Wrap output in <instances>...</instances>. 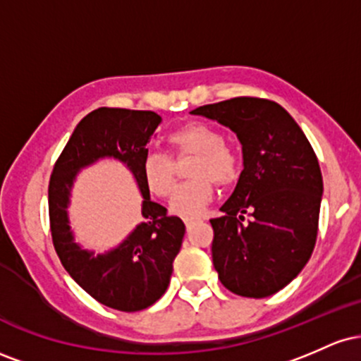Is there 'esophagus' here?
I'll use <instances>...</instances> for the list:
<instances>
[{
  "label": "esophagus",
  "instance_id": "obj_1",
  "mask_svg": "<svg viewBox=\"0 0 361 361\" xmlns=\"http://www.w3.org/2000/svg\"><path fill=\"white\" fill-rule=\"evenodd\" d=\"M183 221H185V226L188 227V229H192L193 224H197L198 221H200V219H198V217H185Z\"/></svg>",
  "mask_w": 361,
  "mask_h": 361
}]
</instances>
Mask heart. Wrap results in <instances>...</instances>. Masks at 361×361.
Segmentation results:
<instances>
[{"label":"heart","mask_w":361,"mask_h":361,"mask_svg":"<svg viewBox=\"0 0 361 361\" xmlns=\"http://www.w3.org/2000/svg\"><path fill=\"white\" fill-rule=\"evenodd\" d=\"M168 144L176 156L195 154L188 180L180 185L169 202L173 214L195 217L204 212L214 197V181L233 185L241 173L238 152L224 142L217 128L204 122H190L168 135ZM142 178L147 190L159 198H168L176 186L175 164L166 154L149 152L142 161Z\"/></svg>","instance_id":"b5f03b06"}]
</instances>
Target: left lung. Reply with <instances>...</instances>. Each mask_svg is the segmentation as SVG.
Returning <instances> with one entry per match:
<instances>
[{"instance_id": "8db88e82", "label": "left lung", "mask_w": 361, "mask_h": 361, "mask_svg": "<svg viewBox=\"0 0 361 361\" xmlns=\"http://www.w3.org/2000/svg\"><path fill=\"white\" fill-rule=\"evenodd\" d=\"M193 115L229 127L243 146V171L214 227L219 280L235 295L263 299L305 267L317 238L322 175L312 146L283 106L239 97ZM253 219L243 222V214Z\"/></svg>"}]
</instances>
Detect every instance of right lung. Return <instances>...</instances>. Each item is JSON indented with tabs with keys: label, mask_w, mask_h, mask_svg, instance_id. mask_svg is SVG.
Wrapping results in <instances>:
<instances>
[{
	"label": "right lung",
	"mask_w": 361,
	"mask_h": 361,
	"mask_svg": "<svg viewBox=\"0 0 361 361\" xmlns=\"http://www.w3.org/2000/svg\"><path fill=\"white\" fill-rule=\"evenodd\" d=\"M159 123L154 111L93 110L74 128L49 181L52 243L62 267L93 299L122 312L147 309L161 299L185 235L183 221L151 200L142 178L147 142ZM105 157L120 160L133 173L143 195L145 222L117 248L94 255L73 241L67 207L77 173Z\"/></svg>",
	"instance_id": "obj_1"
}]
</instances>
